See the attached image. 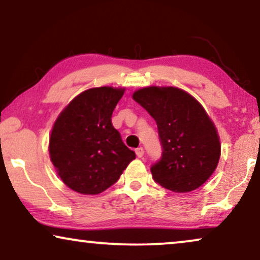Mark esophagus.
Listing matches in <instances>:
<instances>
[{
	"instance_id": "1",
	"label": "esophagus",
	"mask_w": 260,
	"mask_h": 260,
	"mask_svg": "<svg viewBox=\"0 0 260 260\" xmlns=\"http://www.w3.org/2000/svg\"><path fill=\"white\" fill-rule=\"evenodd\" d=\"M144 153H145V151L142 147H139L135 149V154H137L138 158H142V156H144Z\"/></svg>"
}]
</instances>
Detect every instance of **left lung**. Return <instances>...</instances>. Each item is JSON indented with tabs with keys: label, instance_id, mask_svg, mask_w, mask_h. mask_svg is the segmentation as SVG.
I'll list each match as a JSON object with an SVG mask.
<instances>
[{
	"label": "left lung",
	"instance_id": "left-lung-1",
	"mask_svg": "<svg viewBox=\"0 0 260 260\" xmlns=\"http://www.w3.org/2000/svg\"><path fill=\"white\" fill-rule=\"evenodd\" d=\"M133 99L155 120L161 159L151 167L154 181L170 191L186 193L213 174L220 158V139L200 102L177 87L149 86Z\"/></svg>",
	"mask_w": 260,
	"mask_h": 260
}]
</instances>
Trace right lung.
<instances>
[{
    "instance_id": "1",
    "label": "right lung",
    "mask_w": 260,
    "mask_h": 260,
    "mask_svg": "<svg viewBox=\"0 0 260 260\" xmlns=\"http://www.w3.org/2000/svg\"><path fill=\"white\" fill-rule=\"evenodd\" d=\"M125 88L96 87L75 96L60 113L49 137L50 161L66 186L99 194L118 181L135 159L112 125Z\"/></svg>"
}]
</instances>
